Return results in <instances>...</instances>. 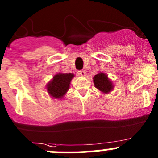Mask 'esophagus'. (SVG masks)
<instances>
[{"mask_svg": "<svg viewBox=\"0 0 158 158\" xmlns=\"http://www.w3.org/2000/svg\"><path fill=\"white\" fill-rule=\"evenodd\" d=\"M77 74L81 77H85L86 75V73L85 70H79L77 72Z\"/></svg>", "mask_w": 158, "mask_h": 158, "instance_id": "obj_1", "label": "esophagus"}]
</instances>
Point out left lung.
Listing matches in <instances>:
<instances>
[{
    "mask_svg": "<svg viewBox=\"0 0 158 158\" xmlns=\"http://www.w3.org/2000/svg\"><path fill=\"white\" fill-rule=\"evenodd\" d=\"M93 82L96 89H98L103 93H107L111 92L113 86L111 81L108 80L107 76L104 73H99L93 77Z\"/></svg>",
    "mask_w": 158,
    "mask_h": 158,
    "instance_id": "left-lung-1",
    "label": "left lung"
}]
</instances>
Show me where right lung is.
I'll return each mask as SVG.
<instances>
[{
    "label": "right lung",
    "mask_w": 158,
    "mask_h": 158,
    "mask_svg": "<svg viewBox=\"0 0 158 158\" xmlns=\"http://www.w3.org/2000/svg\"><path fill=\"white\" fill-rule=\"evenodd\" d=\"M73 73H58L53 77V80L47 85V92L54 98H62L69 87Z\"/></svg>",
    "instance_id": "obj_1"
}]
</instances>
